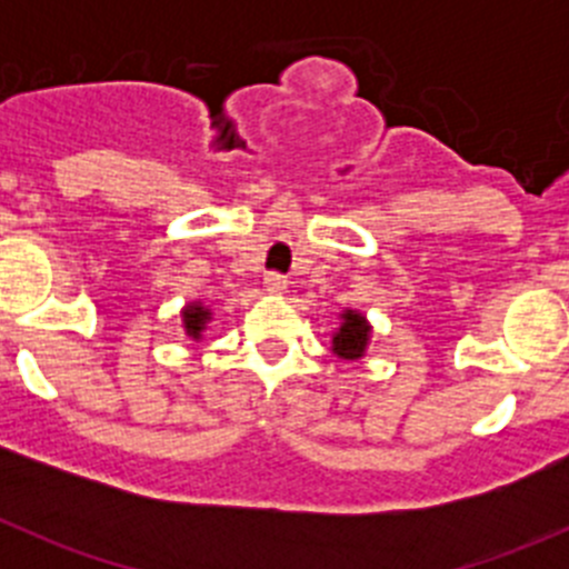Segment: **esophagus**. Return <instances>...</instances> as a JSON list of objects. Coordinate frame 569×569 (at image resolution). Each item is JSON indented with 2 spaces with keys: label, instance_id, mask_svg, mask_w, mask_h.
Masks as SVG:
<instances>
[{
  "label": "esophagus",
  "instance_id": "obj_1",
  "mask_svg": "<svg viewBox=\"0 0 569 569\" xmlns=\"http://www.w3.org/2000/svg\"><path fill=\"white\" fill-rule=\"evenodd\" d=\"M263 286H267V291L269 295H286V289H289V280L283 278V274H278V272H272V274H267V278H263Z\"/></svg>",
  "mask_w": 569,
  "mask_h": 569
}]
</instances>
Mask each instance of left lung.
<instances>
[{"mask_svg":"<svg viewBox=\"0 0 569 569\" xmlns=\"http://www.w3.org/2000/svg\"><path fill=\"white\" fill-rule=\"evenodd\" d=\"M371 332H375V327L366 319V313L347 308V311L338 313V327L330 336V352L336 358L349 360V363H358L369 352Z\"/></svg>","mask_w":569,"mask_h":569,"instance_id":"obj_1","label":"left lung"}]
</instances>
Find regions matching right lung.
<instances>
[{
  "instance_id": "1",
  "label": "right lung",
  "mask_w": 569,
  "mask_h": 569,
  "mask_svg": "<svg viewBox=\"0 0 569 569\" xmlns=\"http://www.w3.org/2000/svg\"><path fill=\"white\" fill-rule=\"evenodd\" d=\"M211 317H214V313H211V308L203 306L200 300L187 302V306L181 308L183 336H187L189 341H203V332H206V327H209Z\"/></svg>"
}]
</instances>
